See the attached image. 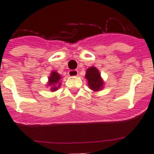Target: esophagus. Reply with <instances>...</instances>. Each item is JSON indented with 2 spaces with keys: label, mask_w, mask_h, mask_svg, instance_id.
<instances>
[{
  "label": "esophagus",
  "mask_w": 154,
  "mask_h": 154,
  "mask_svg": "<svg viewBox=\"0 0 154 154\" xmlns=\"http://www.w3.org/2000/svg\"><path fill=\"white\" fill-rule=\"evenodd\" d=\"M78 75H79V71L76 70V69L69 71V75H70V76H77Z\"/></svg>",
  "instance_id": "1"
}]
</instances>
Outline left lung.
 <instances>
[{"mask_svg":"<svg viewBox=\"0 0 154 154\" xmlns=\"http://www.w3.org/2000/svg\"><path fill=\"white\" fill-rule=\"evenodd\" d=\"M85 78L88 80L89 89L93 91H99L103 88V81L100 77L99 72L96 68L91 67L86 70Z\"/></svg>","mask_w":154,"mask_h":154,"instance_id":"obj_1","label":"left lung"}]
</instances>
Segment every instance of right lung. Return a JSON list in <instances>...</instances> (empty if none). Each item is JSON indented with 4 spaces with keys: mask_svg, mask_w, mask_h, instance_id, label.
<instances>
[{
    "mask_svg": "<svg viewBox=\"0 0 154 154\" xmlns=\"http://www.w3.org/2000/svg\"><path fill=\"white\" fill-rule=\"evenodd\" d=\"M61 79L60 75L57 73L56 72H52L51 75L48 78V86H51V91H56L58 88L60 86L61 83H58V81ZM58 85V86L56 87V85Z\"/></svg>",
    "mask_w": 154,
    "mask_h": 154,
    "instance_id": "right-lung-1",
    "label": "right lung"
}]
</instances>
